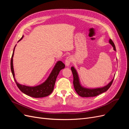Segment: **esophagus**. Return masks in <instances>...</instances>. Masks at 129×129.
<instances>
[{
  "mask_svg": "<svg viewBox=\"0 0 129 129\" xmlns=\"http://www.w3.org/2000/svg\"><path fill=\"white\" fill-rule=\"evenodd\" d=\"M72 62V57L71 56H68L66 58V60L65 61V64L66 66H68L71 64V62Z\"/></svg>",
  "mask_w": 129,
  "mask_h": 129,
  "instance_id": "34e87169",
  "label": "esophagus"
}]
</instances>
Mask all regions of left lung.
<instances>
[{
	"instance_id": "1",
	"label": "left lung",
	"mask_w": 129,
	"mask_h": 129,
	"mask_svg": "<svg viewBox=\"0 0 129 129\" xmlns=\"http://www.w3.org/2000/svg\"><path fill=\"white\" fill-rule=\"evenodd\" d=\"M109 42L110 43V44L113 47V48H114V50L115 51H116L115 44L112 41V40L109 39ZM71 70L73 74V77H74L73 84H74V89H75V91L78 95L81 97H94V96L99 95L103 92L107 91L109 89V88L110 87V86L112 83V82L114 79V77L110 82L104 87H100V88H88L82 86V84H81L79 74H78L77 71L76 70V69L74 68V67H72Z\"/></svg>"
}]
</instances>
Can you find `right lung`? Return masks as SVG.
Returning a JSON list of instances; mask_svg holds the SVG:
<instances>
[{"instance_id": "obj_1", "label": "right lung", "mask_w": 129, "mask_h": 129, "mask_svg": "<svg viewBox=\"0 0 129 129\" xmlns=\"http://www.w3.org/2000/svg\"><path fill=\"white\" fill-rule=\"evenodd\" d=\"M23 37H24V36L22 37V38L18 41V42L22 40ZM15 46H16V45L14 47L12 56L11 57V69L12 73L14 80L15 83H16L18 88L20 90L21 92L24 93L25 94L32 97H34V98H40V97H44L49 95L53 91L54 85H55L57 75L59 74L61 70L63 69L65 67L64 64L62 61H58L56 63L55 65L54 66L52 71L49 74L47 79H46L44 82H43L39 85L34 87H29L27 86V85L20 84L18 82L16 81V79H15L13 68V57L14 56V52Z\"/></svg>"}]
</instances>
